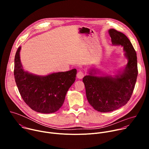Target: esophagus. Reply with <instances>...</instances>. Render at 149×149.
<instances>
[{"label": "esophagus", "instance_id": "34e87169", "mask_svg": "<svg viewBox=\"0 0 149 149\" xmlns=\"http://www.w3.org/2000/svg\"><path fill=\"white\" fill-rule=\"evenodd\" d=\"M84 76V73L82 71H79L77 73V77L78 78V79H82Z\"/></svg>", "mask_w": 149, "mask_h": 149}]
</instances>
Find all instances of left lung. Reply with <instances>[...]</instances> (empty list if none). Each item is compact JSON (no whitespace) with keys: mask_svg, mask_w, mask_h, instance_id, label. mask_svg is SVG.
<instances>
[{"mask_svg":"<svg viewBox=\"0 0 149 149\" xmlns=\"http://www.w3.org/2000/svg\"><path fill=\"white\" fill-rule=\"evenodd\" d=\"M109 33L113 45L123 48L127 65L114 75L101 74L100 70L93 67L82 79L89 104L101 113L113 111L127 104L133 92L138 75L137 55L130 40L114 29H109Z\"/></svg>","mask_w":149,"mask_h":149,"instance_id":"1","label":"left lung"}]
</instances>
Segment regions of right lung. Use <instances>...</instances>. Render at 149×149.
<instances>
[{
    "label": "right lung",
    "mask_w": 149,
    "mask_h": 149,
    "mask_svg": "<svg viewBox=\"0 0 149 149\" xmlns=\"http://www.w3.org/2000/svg\"><path fill=\"white\" fill-rule=\"evenodd\" d=\"M20 49L19 47L15 56L14 76L21 97L36 112L49 114L57 111L75 80L77 70L47 75L33 74L24 69L20 58Z\"/></svg>",
    "instance_id": "obj_1"
}]
</instances>
